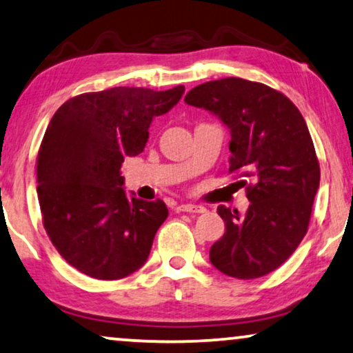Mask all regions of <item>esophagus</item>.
Returning a JSON list of instances; mask_svg holds the SVG:
<instances>
[{"label": "esophagus", "instance_id": "1", "mask_svg": "<svg viewBox=\"0 0 353 353\" xmlns=\"http://www.w3.org/2000/svg\"><path fill=\"white\" fill-rule=\"evenodd\" d=\"M177 210L182 212H195V214H198V212H205L206 208H203L200 205H192V203H185V205H179Z\"/></svg>", "mask_w": 353, "mask_h": 353}]
</instances>
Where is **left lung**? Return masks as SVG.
<instances>
[{
  "label": "left lung",
  "instance_id": "8db88e82",
  "mask_svg": "<svg viewBox=\"0 0 353 353\" xmlns=\"http://www.w3.org/2000/svg\"><path fill=\"white\" fill-rule=\"evenodd\" d=\"M185 103L205 108L230 131V171H241L246 214L221 205L225 233L210 261L228 276L251 280L278 269L299 246L320 185L314 142L301 112L286 96L262 83L222 78L187 94Z\"/></svg>",
  "mask_w": 353,
  "mask_h": 353
}]
</instances>
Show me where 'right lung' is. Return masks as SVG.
<instances>
[{
    "label": "right lung",
    "instance_id": "1",
    "mask_svg": "<svg viewBox=\"0 0 353 353\" xmlns=\"http://www.w3.org/2000/svg\"><path fill=\"white\" fill-rule=\"evenodd\" d=\"M183 91L86 92L49 121L37 168L43 224L59 254L81 274L120 280L145 264L168 208L129 196L121 165L143 152L153 118L170 112Z\"/></svg>",
    "mask_w": 353,
    "mask_h": 353
}]
</instances>
